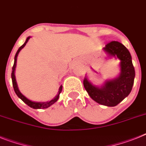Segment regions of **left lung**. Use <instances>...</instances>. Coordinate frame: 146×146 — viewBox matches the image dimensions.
<instances>
[{
	"instance_id": "8db88e82",
	"label": "left lung",
	"mask_w": 146,
	"mask_h": 146,
	"mask_svg": "<svg viewBox=\"0 0 146 146\" xmlns=\"http://www.w3.org/2000/svg\"><path fill=\"white\" fill-rule=\"evenodd\" d=\"M108 56L120 60V74L116 79L108 80L100 87L92 84L85 77L83 84L91 99L102 105L113 107L129 95L133 84L135 70L132 64L131 53L119 41L108 43L103 48Z\"/></svg>"
}]
</instances>
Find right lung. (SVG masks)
<instances>
[{
  "mask_svg": "<svg viewBox=\"0 0 146 146\" xmlns=\"http://www.w3.org/2000/svg\"><path fill=\"white\" fill-rule=\"evenodd\" d=\"M30 36L27 38L26 39V41L24 42V44L22 45L21 46L19 47V49L17 51L16 54L15 56V62H14V64H13V71H12V81H13V88H14V90L15 92V94H16L17 96L18 97L20 98L21 100L22 101L24 102V103H26L28 106H29L30 108H33L34 109H44V108H47L48 107H50V105H52V104H54L56 102H57V100H58V98H59V94H61V92L62 90V85H61L59 88V90H58V94L56 95V97L54 99H52V100H50L49 102H33L31 100H28L27 98L25 97V96L23 95L20 92L19 89L18 88V84H17L16 82V79H15V67H16V62H17V57H18V55L19 53V52L21 51L22 48H24V46L26 45V44L27 43V41H29V39L30 38Z\"/></svg>",
  "mask_w": 146,
  "mask_h": 146,
  "instance_id": "1",
  "label": "right lung"
}]
</instances>
